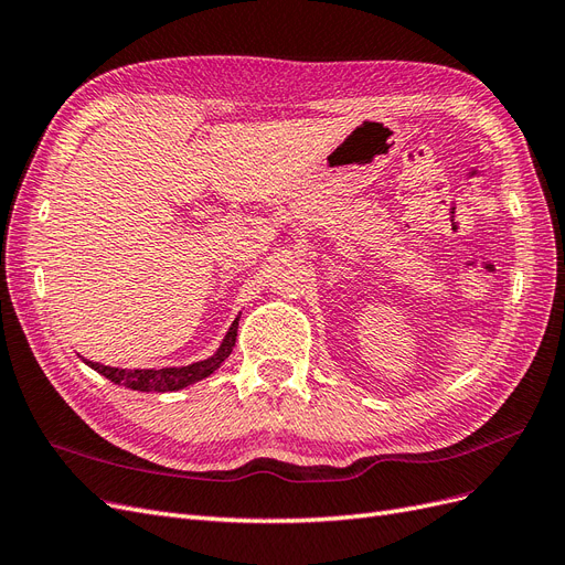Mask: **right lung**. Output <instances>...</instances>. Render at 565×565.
<instances>
[{
	"instance_id": "obj_1",
	"label": "right lung",
	"mask_w": 565,
	"mask_h": 565,
	"mask_svg": "<svg viewBox=\"0 0 565 565\" xmlns=\"http://www.w3.org/2000/svg\"><path fill=\"white\" fill-rule=\"evenodd\" d=\"M237 320L235 318L231 330L226 332L224 341H221L218 351L207 358V361H200V363H193L188 367H162V370H119V367H108V365H100V363H92V361H84L92 370H96L98 374H104L106 380L119 384V386H127V388H134V391H158V393H164V391H179V388H185L191 386L204 377H210V374L226 361V358L231 355L233 347H235V337H237Z\"/></svg>"
}]
</instances>
